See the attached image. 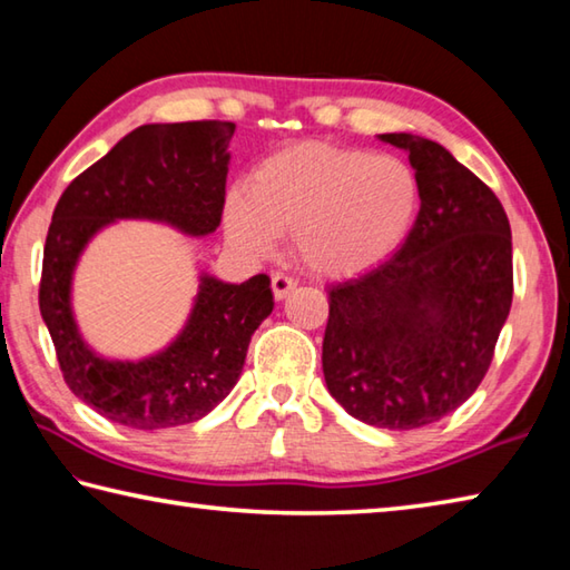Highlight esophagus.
I'll return each mask as SVG.
<instances>
[{
    "instance_id": "esophagus-1",
    "label": "esophagus",
    "mask_w": 570,
    "mask_h": 570,
    "mask_svg": "<svg viewBox=\"0 0 570 570\" xmlns=\"http://www.w3.org/2000/svg\"><path fill=\"white\" fill-rule=\"evenodd\" d=\"M295 279L285 273H273V295L275 301H285L287 295L295 291Z\"/></svg>"
}]
</instances>
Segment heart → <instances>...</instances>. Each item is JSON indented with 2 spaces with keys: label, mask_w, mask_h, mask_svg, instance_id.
<instances>
[{
  "label": "heart",
  "mask_w": 570,
  "mask_h": 570,
  "mask_svg": "<svg viewBox=\"0 0 570 570\" xmlns=\"http://www.w3.org/2000/svg\"><path fill=\"white\" fill-rule=\"evenodd\" d=\"M421 207V179L397 155L301 142L265 157L247 189L225 203L227 237L247 255L273 253L293 233V253L317 275L381 265L405 243Z\"/></svg>",
  "instance_id": "b5f03b06"
}]
</instances>
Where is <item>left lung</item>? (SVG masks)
<instances>
[{"label":"left lung","mask_w":570,"mask_h":570,"mask_svg":"<svg viewBox=\"0 0 570 570\" xmlns=\"http://www.w3.org/2000/svg\"><path fill=\"white\" fill-rule=\"evenodd\" d=\"M377 137L407 153L421 213L393 257L331 287L323 373L357 421L413 431L461 407L491 367L513 303L511 225L443 145Z\"/></svg>","instance_id":"1"}]
</instances>
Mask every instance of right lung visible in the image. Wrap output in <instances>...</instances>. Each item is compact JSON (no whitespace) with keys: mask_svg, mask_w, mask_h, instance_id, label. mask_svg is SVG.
<instances>
[{"mask_svg":"<svg viewBox=\"0 0 570 570\" xmlns=\"http://www.w3.org/2000/svg\"><path fill=\"white\" fill-rule=\"evenodd\" d=\"M233 122L142 125L75 177L49 225L39 313L65 383L107 421L159 431L195 423L223 403L243 373L249 337L273 313L269 277L223 283L199 273L183 331L142 361H107L85 343L72 313V277L99 229L153 219L189 237L215 233L225 207Z\"/></svg>","mask_w":570,"mask_h":570,"instance_id":"obj_1","label":"right lung"}]
</instances>
